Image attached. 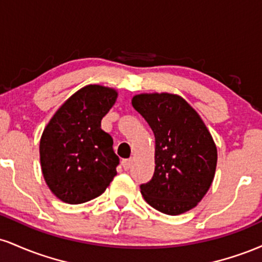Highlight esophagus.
Wrapping results in <instances>:
<instances>
[{
  "mask_svg": "<svg viewBox=\"0 0 262 262\" xmlns=\"http://www.w3.org/2000/svg\"><path fill=\"white\" fill-rule=\"evenodd\" d=\"M132 164H133V160H132V159H128V160H123V161H122L123 169H124V170H129V169H130Z\"/></svg>",
  "mask_w": 262,
  "mask_h": 262,
  "instance_id": "34e87169",
  "label": "esophagus"
}]
</instances>
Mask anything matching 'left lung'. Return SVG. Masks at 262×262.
<instances>
[{"label": "left lung", "instance_id": "8db88e82", "mask_svg": "<svg viewBox=\"0 0 262 262\" xmlns=\"http://www.w3.org/2000/svg\"><path fill=\"white\" fill-rule=\"evenodd\" d=\"M132 104L155 135V171L140 186L152 208L179 215L206 196L217 167V146L201 116L176 93H139Z\"/></svg>", "mask_w": 262, "mask_h": 262}]
</instances>
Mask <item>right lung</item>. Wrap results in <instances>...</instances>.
<instances>
[{
  "mask_svg": "<svg viewBox=\"0 0 262 262\" xmlns=\"http://www.w3.org/2000/svg\"><path fill=\"white\" fill-rule=\"evenodd\" d=\"M118 91L87 85L66 100L52 117L39 143L45 183L56 198L80 204L101 196L117 175L118 156L101 121Z\"/></svg>",
  "mask_w": 262,
  "mask_h": 262,
  "instance_id": "obj_1",
  "label": "right lung"
}]
</instances>
